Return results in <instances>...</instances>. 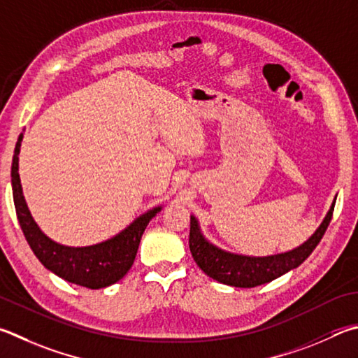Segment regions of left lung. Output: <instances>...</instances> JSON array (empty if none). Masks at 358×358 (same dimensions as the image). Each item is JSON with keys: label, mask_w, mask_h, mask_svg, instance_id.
<instances>
[{"label": "left lung", "mask_w": 358, "mask_h": 358, "mask_svg": "<svg viewBox=\"0 0 358 358\" xmlns=\"http://www.w3.org/2000/svg\"><path fill=\"white\" fill-rule=\"evenodd\" d=\"M334 208L335 201L330 206L320 229L315 231V235L307 243H303L301 247L291 252L263 258L233 255V253L217 249L201 236L196 217L191 216L189 249L192 258L206 275H210L220 283L230 285V287L253 288L258 287V285L272 282L274 278L283 275L285 272L297 268L299 264H302L310 257V253L320 244L330 220H332Z\"/></svg>", "instance_id": "8db88e82"}]
</instances>
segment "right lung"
Masks as SVG:
<instances>
[{
	"label": "right lung",
	"mask_w": 358,
	"mask_h": 358,
	"mask_svg": "<svg viewBox=\"0 0 358 358\" xmlns=\"http://www.w3.org/2000/svg\"><path fill=\"white\" fill-rule=\"evenodd\" d=\"M22 138L23 136L20 134L15 145L14 158H12V194H14L15 213L22 231L38 262L64 280L84 288L99 289L119 282L133 266L142 233L161 208H155V210L142 214L128 229L101 244L90 247H66L53 243L38 230L23 197L20 175H18V152H20Z\"/></svg>",
	"instance_id": "obj_1"
}]
</instances>
